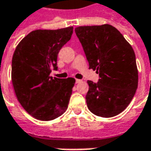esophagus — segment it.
Returning <instances> with one entry per match:
<instances>
[{"mask_svg":"<svg viewBox=\"0 0 151 151\" xmlns=\"http://www.w3.org/2000/svg\"><path fill=\"white\" fill-rule=\"evenodd\" d=\"M81 81H81V80H79V79H76V83H77V84H78V83H81Z\"/></svg>","mask_w":151,"mask_h":151,"instance_id":"34e87169","label":"esophagus"}]
</instances>
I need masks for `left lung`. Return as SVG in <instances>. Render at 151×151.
I'll return each mask as SVG.
<instances>
[{"instance_id": "1", "label": "left lung", "mask_w": 151, "mask_h": 151, "mask_svg": "<svg viewBox=\"0 0 151 151\" xmlns=\"http://www.w3.org/2000/svg\"><path fill=\"white\" fill-rule=\"evenodd\" d=\"M75 32L89 69L100 76L97 83L87 81V107L96 116L114 117L129 106L138 87L134 51L122 33L109 24L78 27Z\"/></svg>"}]
</instances>
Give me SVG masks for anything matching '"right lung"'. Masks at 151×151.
<instances>
[{"instance_id":"right-lung-1","label":"right lung","mask_w":151,"mask_h":151,"mask_svg":"<svg viewBox=\"0 0 151 151\" xmlns=\"http://www.w3.org/2000/svg\"><path fill=\"white\" fill-rule=\"evenodd\" d=\"M73 27L38 29L17 44L12 61V82L18 101L33 118L50 121L66 111L76 80L50 76L57 56L70 39Z\"/></svg>"}]
</instances>
